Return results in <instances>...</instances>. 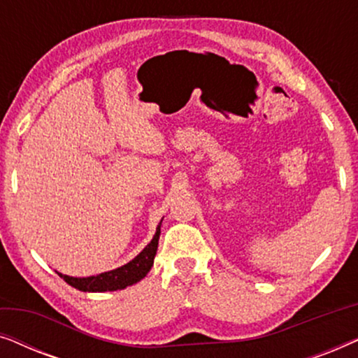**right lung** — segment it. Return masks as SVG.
Here are the masks:
<instances>
[{
  "label": "right lung",
  "instance_id": "1",
  "mask_svg": "<svg viewBox=\"0 0 358 358\" xmlns=\"http://www.w3.org/2000/svg\"><path fill=\"white\" fill-rule=\"evenodd\" d=\"M163 222V220H161ZM161 222L156 228V233L153 239H151L148 246L141 251L138 256L127 262L125 266L117 267L114 271H107L97 275L91 277H70L65 273L57 272L68 285L75 287L76 290L81 292H115L124 290V288L134 285V283L140 282L141 278L146 277V273L151 271L155 262L156 251H158V241L161 234Z\"/></svg>",
  "mask_w": 358,
  "mask_h": 358
}]
</instances>
